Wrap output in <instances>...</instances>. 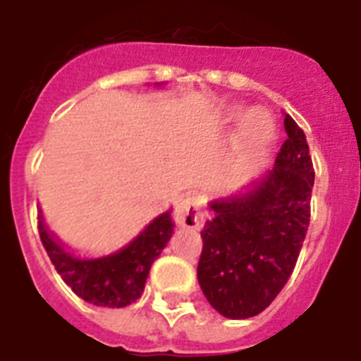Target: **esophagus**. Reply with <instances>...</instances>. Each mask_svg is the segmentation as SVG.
Here are the masks:
<instances>
[{"label": "esophagus", "mask_w": 361, "mask_h": 361, "mask_svg": "<svg viewBox=\"0 0 361 361\" xmlns=\"http://www.w3.org/2000/svg\"><path fill=\"white\" fill-rule=\"evenodd\" d=\"M202 209V199L199 193H188L175 206L173 219L178 226L191 229H200L206 222Z\"/></svg>", "instance_id": "esophagus-1"}]
</instances>
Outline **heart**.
Segmentation results:
<instances>
[{"mask_svg":"<svg viewBox=\"0 0 361 361\" xmlns=\"http://www.w3.org/2000/svg\"><path fill=\"white\" fill-rule=\"evenodd\" d=\"M233 116H244V110L242 108H235ZM273 132H275L273 123H271V119L264 111H251L250 116L244 119V124H242L240 146H238V164L250 166L251 162L257 161L258 155L262 153L264 146L273 137Z\"/></svg>","mask_w":361,"mask_h":361,"instance_id":"obj_1","label":"heart"}]
</instances>
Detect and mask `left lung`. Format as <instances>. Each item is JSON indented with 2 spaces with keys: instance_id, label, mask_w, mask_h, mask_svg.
Masks as SVG:
<instances>
[{
  "instance_id": "left-lung-1",
  "label": "left lung",
  "mask_w": 361,
  "mask_h": 361,
  "mask_svg": "<svg viewBox=\"0 0 361 361\" xmlns=\"http://www.w3.org/2000/svg\"><path fill=\"white\" fill-rule=\"evenodd\" d=\"M283 126L275 168L250 191L209 204L215 213L200 231V289L231 320L255 317L276 298L309 228L314 168L304 130L291 116Z\"/></svg>"
}]
</instances>
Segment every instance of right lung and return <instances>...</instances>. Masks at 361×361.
I'll use <instances>...</instances> for the list:
<instances>
[{
  "label": "right lung",
  "instance_id": "add662e5",
  "mask_svg": "<svg viewBox=\"0 0 361 361\" xmlns=\"http://www.w3.org/2000/svg\"><path fill=\"white\" fill-rule=\"evenodd\" d=\"M37 219L41 242L66 286L88 304L103 307H126L141 296L149 267L171 238L175 226L170 212H166L121 251L85 260L68 253L47 228L43 216Z\"/></svg>",
  "mask_w": 361,
  "mask_h": 361
}]
</instances>
